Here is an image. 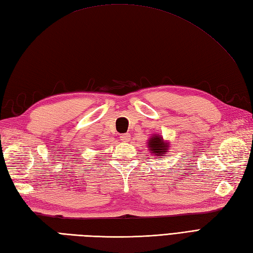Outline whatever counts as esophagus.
Segmentation results:
<instances>
[{"instance_id": "1", "label": "esophagus", "mask_w": 253, "mask_h": 253, "mask_svg": "<svg viewBox=\"0 0 253 253\" xmlns=\"http://www.w3.org/2000/svg\"><path fill=\"white\" fill-rule=\"evenodd\" d=\"M129 139H130V136L128 135V133H124V135L121 136V140L123 142H128V141H129Z\"/></svg>"}]
</instances>
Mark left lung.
Returning <instances> with one entry per match:
<instances>
[{"label": "left lung", "instance_id": "8db88e82", "mask_svg": "<svg viewBox=\"0 0 253 253\" xmlns=\"http://www.w3.org/2000/svg\"><path fill=\"white\" fill-rule=\"evenodd\" d=\"M148 148L150 150V153H151L153 157H159V158H164L168 152H169V141L164 140L162 136L160 135H154L149 138L148 140Z\"/></svg>", "mask_w": 253, "mask_h": 253}]
</instances>
